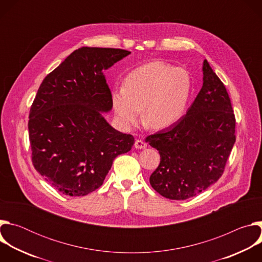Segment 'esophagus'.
Instances as JSON below:
<instances>
[{"label": "esophagus", "mask_w": 262, "mask_h": 262, "mask_svg": "<svg viewBox=\"0 0 262 262\" xmlns=\"http://www.w3.org/2000/svg\"><path fill=\"white\" fill-rule=\"evenodd\" d=\"M134 146H135V148H137V149H144V148L147 147V144H146L144 141L138 139V140H136Z\"/></svg>", "instance_id": "obj_1"}]
</instances>
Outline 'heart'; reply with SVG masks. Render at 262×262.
<instances>
[{
    "mask_svg": "<svg viewBox=\"0 0 262 262\" xmlns=\"http://www.w3.org/2000/svg\"><path fill=\"white\" fill-rule=\"evenodd\" d=\"M192 78L182 67L156 61L146 63L127 74L124 87L112 92L117 122L124 129L145 122L155 129L177 123L185 113L192 94Z\"/></svg>",
    "mask_w": 262,
    "mask_h": 262,
    "instance_id": "heart-1",
    "label": "heart"
}]
</instances>
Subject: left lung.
Masks as SVG:
<instances>
[{
    "instance_id": "1",
    "label": "left lung",
    "mask_w": 262,
    "mask_h": 262,
    "mask_svg": "<svg viewBox=\"0 0 262 262\" xmlns=\"http://www.w3.org/2000/svg\"><path fill=\"white\" fill-rule=\"evenodd\" d=\"M202 71V88L186 114L146 138L161 156L149 181L168 199H189L215 183L235 143V118L227 90L207 60Z\"/></svg>"
}]
</instances>
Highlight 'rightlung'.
<instances>
[{
    "label": "right lung",
    "instance_id": "obj_1",
    "mask_svg": "<svg viewBox=\"0 0 262 262\" xmlns=\"http://www.w3.org/2000/svg\"><path fill=\"white\" fill-rule=\"evenodd\" d=\"M130 52L83 47L41 83L29 116L35 169L64 195L79 197L103 183L116 157L128 152L134 137L103 117L113 107L103 70Z\"/></svg>",
    "mask_w": 262,
    "mask_h": 262
}]
</instances>
